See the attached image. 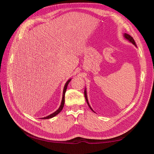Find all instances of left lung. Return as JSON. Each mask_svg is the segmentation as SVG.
<instances>
[{
    "instance_id": "obj_1",
    "label": "left lung",
    "mask_w": 154,
    "mask_h": 154,
    "mask_svg": "<svg viewBox=\"0 0 154 154\" xmlns=\"http://www.w3.org/2000/svg\"><path fill=\"white\" fill-rule=\"evenodd\" d=\"M124 38H125L126 39V40H128L129 42H131V43H132L135 46H136V42H135L134 40V39H133V38L131 36V35H130L129 34H126V33H125V34H124ZM84 94H85V99H86V101H87V104H88V105H89V106L90 109L93 110V109H91V106H90V104H89V102H88L87 96V91H86V89H85ZM93 112H94V111H93Z\"/></svg>"
}]
</instances>
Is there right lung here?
Segmentation results:
<instances>
[{"mask_svg": "<svg viewBox=\"0 0 154 154\" xmlns=\"http://www.w3.org/2000/svg\"><path fill=\"white\" fill-rule=\"evenodd\" d=\"M71 80V79H69V80L67 81V82H66V83H65V85L64 89H63V97H62L61 103V105H60V108H59V109H58L56 111H55V112H54V113L51 114L50 115H49V116H46V117L42 118V119H51V118H53V117L56 116L57 114H58L59 113H60V112H61V111L62 110V109H63V106H64V103H65V92H66V90H67V87L68 84H69V83L70 82Z\"/></svg>", "mask_w": 154, "mask_h": 154, "instance_id": "obj_1", "label": "right lung"}]
</instances>
